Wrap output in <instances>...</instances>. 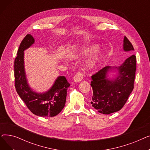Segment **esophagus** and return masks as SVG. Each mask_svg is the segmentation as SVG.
<instances>
[{
	"label": "esophagus",
	"instance_id": "34e87169",
	"mask_svg": "<svg viewBox=\"0 0 150 150\" xmlns=\"http://www.w3.org/2000/svg\"><path fill=\"white\" fill-rule=\"evenodd\" d=\"M83 74L81 72H78L74 77V81L75 82H79L83 80Z\"/></svg>",
	"mask_w": 150,
	"mask_h": 150
}]
</instances>
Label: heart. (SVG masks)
Segmentation results:
<instances>
[{
  "mask_svg": "<svg viewBox=\"0 0 150 150\" xmlns=\"http://www.w3.org/2000/svg\"><path fill=\"white\" fill-rule=\"evenodd\" d=\"M98 48V45H92L91 46H88L83 48L81 49L79 52L77 53V54L75 56V58H78L82 57L87 56V55L95 52ZM102 56V54L101 53H98L96 54L93 58L89 61L88 64H87L88 69H92V67H95L98 63L99 62L100 58Z\"/></svg>",
  "mask_w": 150,
  "mask_h": 150,
  "instance_id": "1",
  "label": "heart"
}]
</instances>
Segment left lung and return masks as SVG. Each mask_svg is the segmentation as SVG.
Wrapping results in <instances>:
<instances>
[{
	"label": "left lung",
	"mask_w": 150,
	"mask_h": 150,
	"mask_svg": "<svg viewBox=\"0 0 150 150\" xmlns=\"http://www.w3.org/2000/svg\"><path fill=\"white\" fill-rule=\"evenodd\" d=\"M123 50L125 52L134 50L132 44L126 36L123 40ZM114 68L119 71V75L115 79L109 80L107 78L108 73ZM136 70V58L132 54L121 66H106L93 74L91 83L93 90L91 102L92 106L103 114L120 111L134 89Z\"/></svg>",
	"instance_id": "obj_1"
}]
</instances>
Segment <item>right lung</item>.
Masks as SVG:
<instances>
[{"label": "right lung", "instance_id": "obj_1", "mask_svg": "<svg viewBox=\"0 0 150 150\" xmlns=\"http://www.w3.org/2000/svg\"><path fill=\"white\" fill-rule=\"evenodd\" d=\"M35 39L27 35L22 41L14 60L15 88L30 111L40 117H54L64 108L67 91L70 86L65 76H58L52 87L45 93H36L32 91L27 83L24 69L23 55L25 49L34 44Z\"/></svg>", "mask_w": 150, "mask_h": 150}]
</instances>
